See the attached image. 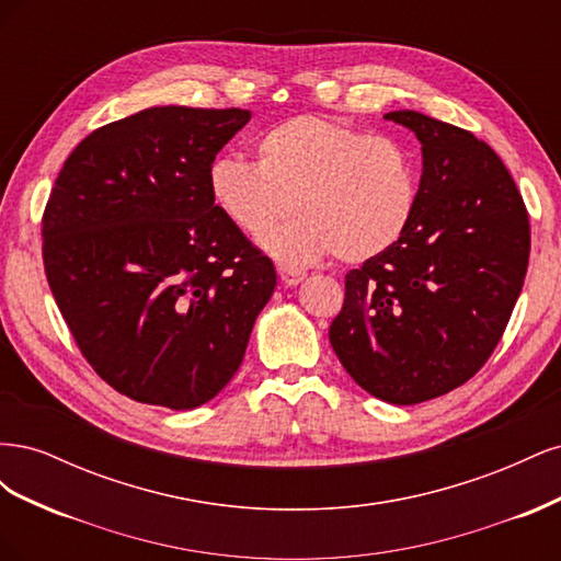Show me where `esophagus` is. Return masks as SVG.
<instances>
[{"label": "esophagus", "mask_w": 561, "mask_h": 561, "mask_svg": "<svg viewBox=\"0 0 561 561\" xmlns=\"http://www.w3.org/2000/svg\"><path fill=\"white\" fill-rule=\"evenodd\" d=\"M278 276H280V280H283L287 287L299 285V283L304 280V274H301V271H297V268H287V266H278Z\"/></svg>", "instance_id": "esophagus-1"}]
</instances>
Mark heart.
I'll return each instance as SVG.
<instances>
[{"label": "heart", "instance_id": "1", "mask_svg": "<svg viewBox=\"0 0 561 561\" xmlns=\"http://www.w3.org/2000/svg\"><path fill=\"white\" fill-rule=\"evenodd\" d=\"M257 161L217 157L208 168L215 206L245 233H262L287 207L290 224L264 233L262 248L287 266L334 257L360 264L393 248L421 196L414 151L325 116L301 114L262 133Z\"/></svg>", "mask_w": 561, "mask_h": 561}]
</instances>
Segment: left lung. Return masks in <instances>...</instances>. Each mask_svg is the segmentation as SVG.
I'll use <instances>...</instances> for the list:
<instances>
[{
  "mask_svg": "<svg viewBox=\"0 0 561 561\" xmlns=\"http://www.w3.org/2000/svg\"><path fill=\"white\" fill-rule=\"evenodd\" d=\"M383 118L421 142L416 215L402 239L346 274L330 344L353 381L390 404L466 383L494 353L529 266V215L496 151L414 110Z\"/></svg>",
  "mask_w": 561,
  "mask_h": 561,
  "instance_id": "8db88e82",
  "label": "left lung"
}]
</instances>
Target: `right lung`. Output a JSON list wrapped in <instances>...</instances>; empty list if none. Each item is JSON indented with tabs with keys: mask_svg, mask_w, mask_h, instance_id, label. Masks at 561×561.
Wrapping results in <instances>:
<instances>
[{
	"mask_svg": "<svg viewBox=\"0 0 561 561\" xmlns=\"http://www.w3.org/2000/svg\"><path fill=\"white\" fill-rule=\"evenodd\" d=\"M248 110L149 107L83 138L48 196L44 268L83 358L168 410L241 367L276 268L215 206L208 168Z\"/></svg>",
	"mask_w": 561,
	"mask_h": 561,
	"instance_id": "obj_1",
	"label": "right lung"
}]
</instances>
